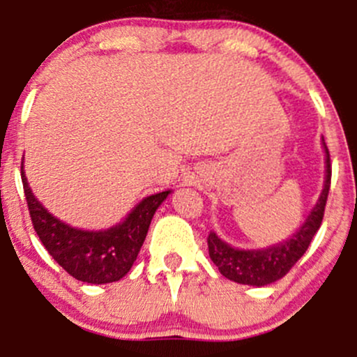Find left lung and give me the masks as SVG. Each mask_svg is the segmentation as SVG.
Masks as SVG:
<instances>
[{"label": "left lung", "instance_id": "8db88e82", "mask_svg": "<svg viewBox=\"0 0 357 357\" xmlns=\"http://www.w3.org/2000/svg\"><path fill=\"white\" fill-rule=\"evenodd\" d=\"M326 152V181L318 204L312 208L311 214L304 221L297 233L287 242L276 247L264 248V250H238L229 247L228 243L218 238L215 233H208L207 245L208 255L212 262L218 266L219 273L228 280L242 285L264 287L276 280L283 278L287 273L294 268L295 262L305 254L307 247L311 245L312 236L319 229L325 215V205L328 199L330 183H332V164H330V152Z\"/></svg>", "mask_w": 357, "mask_h": 357}]
</instances>
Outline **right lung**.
Returning <instances> with one entry per match:
<instances>
[{"label": "right lung", "instance_id": "right-lung-1", "mask_svg": "<svg viewBox=\"0 0 357 357\" xmlns=\"http://www.w3.org/2000/svg\"><path fill=\"white\" fill-rule=\"evenodd\" d=\"M22 171V185L32 226L48 254L79 282L102 285L119 282L138 257L150 222L158 205L171 192L143 199L124 222L105 231H84L72 228L50 214L32 195Z\"/></svg>", "mask_w": 357, "mask_h": 357}]
</instances>
